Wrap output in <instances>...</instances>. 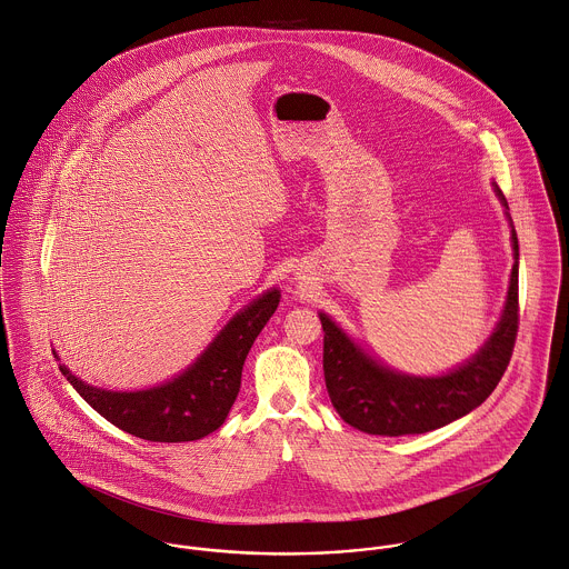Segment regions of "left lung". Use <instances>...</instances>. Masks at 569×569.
I'll use <instances>...</instances> for the list:
<instances>
[{
	"mask_svg": "<svg viewBox=\"0 0 569 569\" xmlns=\"http://www.w3.org/2000/svg\"><path fill=\"white\" fill-rule=\"evenodd\" d=\"M495 191L512 227L515 264L501 318L470 360L441 376H408L369 356L327 313H320L327 390L349 426L381 437L421 435L481 406L503 378L519 329V240L508 200L497 186Z\"/></svg>",
	"mask_w": 569,
	"mask_h": 569,
	"instance_id": "obj_1",
	"label": "left lung"
}]
</instances>
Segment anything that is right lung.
Instances as JSON below:
<instances>
[{"label":"right lung","mask_w":569,"mask_h":569,"mask_svg":"<svg viewBox=\"0 0 569 569\" xmlns=\"http://www.w3.org/2000/svg\"><path fill=\"white\" fill-rule=\"evenodd\" d=\"M278 302V289H269L251 300L183 373L152 388L108 390L72 376L66 365H59V371L117 428L148 441H196L220 428L227 419L240 390L247 353L276 313Z\"/></svg>","instance_id":"right-lung-1"}]
</instances>
